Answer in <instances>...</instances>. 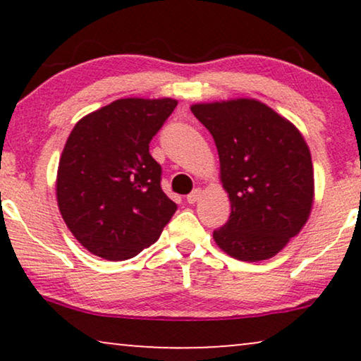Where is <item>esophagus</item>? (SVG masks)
I'll use <instances>...</instances> for the list:
<instances>
[{"label":"esophagus","instance_id":"esophagus-1","mask_svg":"<svg viewBox=\"0 0 361 361\" xmlns=\"http://www.w3.org/2000/svg\"><path fill=\"white\" fill-rule=\"evenodd\" d=\"M200 195H202V190H200V189H195V190H192L190 194L187 195V202H189V204H195V202L200 199Z\"/></svg>","mask_w":361,"mask_h":361}]
</instances>
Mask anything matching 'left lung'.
I'll return each instance as SVG.
<instances>
[{"label": "left lung", "instance_id": "8db88e82", "mask_svg": "<svg viewBox=\"0 0 361 361\" xmlns=\"http://www.w3.org/2000/svg\"><path fill=\"white\" fill-rule=\"evenodd\" d=\"M197 120L214 136L231 214L215 243L241 261L278 255L302 230L314 202L307 142L293 123L253 98L197 103Z\"/></svg>", "mask_w": 361, "mask_h": 361}]
</instances>
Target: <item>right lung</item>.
I'll return each instance as SVG.
<instances>
[{"label": "right lung", "mask_w": 361, "mask_h": 361, "mask_svg": "<svg viewBox=\"0 0 361 361\" xmlns=\"http://www.w3.org/2000/svg\"><path fill=\"white\" fill-rule=\"evenodd\" d=\"M172 98H121L73 126L57 169V204L83 248L130 259L156 243L177 205L161 189L152 136L174 111Z\"/></svg>", "instance_id": "obj_1"}]
</instances>
